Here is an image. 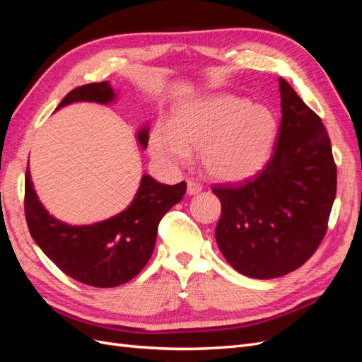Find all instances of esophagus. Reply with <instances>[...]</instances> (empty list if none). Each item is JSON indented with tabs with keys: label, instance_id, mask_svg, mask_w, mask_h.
<instances>
[{
	"label": "esophagus",
	"instance_id": "obj_1",
	"mask_svg": "<svg viewBox=\"0 0 362 362\" xmlns=\"http://www.w3.org/2000/svg\"><path fill=\"white\" fill-rule=\"evenodd\" d=\"M199 192H202V185L194 180H187V193L192 196V194H198Z\"/></svg>",
	"mask_w": 362,
	"mask_h": 362
}]
</instances>
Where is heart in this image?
Listing matches in <instances>:
<instances>
[{
    "instance_id": "b5f03b06",
    "label": "heart",
    "mask_w": 362,
    "mask_h": 362,
    "mask_svg": "<svg viewBox=\"0 0 362 362\" xmlns=\"http://www.w3.org/2000/svg\"><path fill=\"white\" fill-rule=\"evenodd\" d=\"M278 131L267 107L234 95L198 98L180 105L170 127L158 124L149 139L151 154L169 166H182L199 149L205 172L222 182L257 175L272 154Z\"/></svg>"
}]
</instances>
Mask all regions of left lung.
Listing matches in <instances>:
<instances>
[{
    "label": "left lung",
    "mask_w": 362,
    "mask_h": 362,
    "mask_svg": "<svg viewBox=\"0 0 362 362\" xmlns=\"http://www.w3.org/2000/svg\"><path fill=\"white\" fill-rule=\"evenodd\" d=\"M281 128L266 169L218 185L216 242L237 272L272 279L300 267L320 245L337 192V166L322 119L279 78Z\"/></svg>",
    "instance_id": "left-lung-1"
}]
</instances>
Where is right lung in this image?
I'll use <instances>...</instances> for the list:
<instances>
[{"instance_id":"add662e5","label":"right lung","mask_w":362,"mask_h":362,"mask_svg":"<svg viewBox=\"0 0 362 362\" xmlns=\"http://www.w3.org/2000/svg\"><path fill=\"white\" fill-rule=\"evenodd\" d=\"M116 100L117 93L110 83H92L69 92L56 110L75 103L107 105ZM136 137L140 148L146 149L149 127H140ZM184 193V181L166 185L145 173L134 199L124 211L90 225H69L42 205L27 168L25 218L36 245L68 276L92 287H117L146 266L156 247L161 217L182 199Z\"/></svg>"}]
</instances>
